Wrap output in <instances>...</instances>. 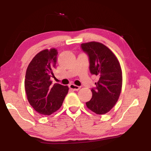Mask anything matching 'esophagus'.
Listing matches in <instances>:
<instances>
[{"instance_id": "obj_1", "label": "esophagus", "mask_w": 151, "mask_h": 151, "mask_svg": "<svg viewBox=\"0 0 151 151\" xmlns=\"http://www.w3.org/2000/svg\"><path fill=\"white\" fill-rule=\"evenodd\" d=\"M69 88L72 91H78V90H79V89L81 88L80 86H76L75 85H74V84H70V85H69Z\"/></svg>"}]
</instances>
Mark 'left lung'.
Listing matches in <instances>:
<instances>
[{"instance_id": "1", "label": "left lung", "mask_w": 151, "mask_h": 151, "mask_svg": "<svg viewBox=\"0 0 151 151\" xmlns=\"http://www.w3.org/2000/svg\"><path fill=\"white\" fill-rule=\"evenodd\" d=\"M87 53L90 62V72L99 76L96 87L91 89L92 99L86 105L97 114L109 112L118 101L122 85L121 65L116 56L105 45L98 42L81 44Z\"/></svg>"}]
</instances>
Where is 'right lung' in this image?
I'll return each mask as SVG.
<instances>
[{"label": "right lung", "instance_id": "right-lung-1", "mask_svg": "<svg viewBox=\"0 0 151 151\" xmlns=\"http://www.w3.org/2000/svg\"><path fill=\"white\" fill-rule=\"evenodd\" d=\"M58 52L56 48L40 51L28 66L24 80L27 99L36 111L50 115L62 106L68 92L67 86L55 83L52 70L57 64Z\"/></svg>", "mask_w": 151, "mask_h": 151}]
</instances>
